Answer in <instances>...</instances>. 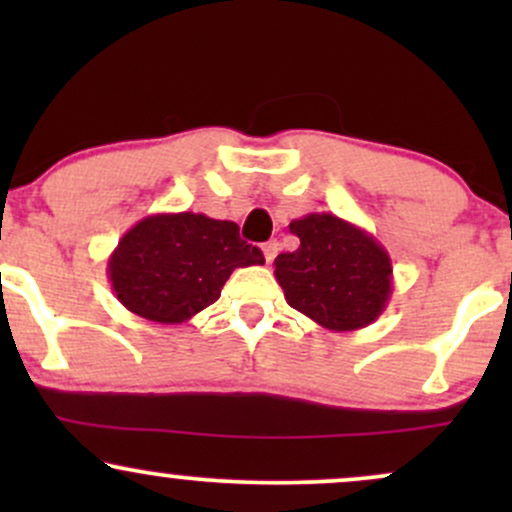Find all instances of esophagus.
<instances>
[{"instance_id":"obj_1","label":"esophagus","mask_w":512,"mask_h":512,"mask_svg":"<svg viewBox=\"0 0 512 512\" xmlns=\"http://www.w3.org/2000/svg\"><path fill=\"white\" fill-rule=\"evenodd\" d=\"M262 252H264V260L272 262L276 257V252H279V243H276V240H269V243L262 245Z\"/></svg>"}]
</instances>
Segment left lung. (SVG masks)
Returning a JSON list of instances; mask_svg holds the SVG:
<instances>
[{
	"label": "left lung",
	"mask_w": 512,
	"mask_h": 512,
	"mask_svg": "<svg viewBox=\"0 0 512 512\" xmlns=\"http://www.w3.org/2000/svg\"><path fill=\"white\" fill-rule=\"evenodd\" d=\"M298 250L274 260L286 303L332 332H354L378 320L392 296V260L356 223L330 211L289 223Z\"/></svg>",
	"instance_id": "obj_1"
}]
</instances>
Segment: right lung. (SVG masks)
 Segmentation results:
<instances>
[{"instance_id":"obj_1","label":"right lung","mask_w":512,"mask_h":512,"mask_svg":"<svg viewBox=\"0 0 512 512\" xmlns=\"http://www.w3.org/2000/svg\"><path fill=\"white\" fill-rule=\"evenodd\" d=\"M264 264L260 248L240 240L233 221L195 211L151 214L120 238L108 279L129 313L180 325L219 301L233 269Z\"/></svg>"}]
</instances>
